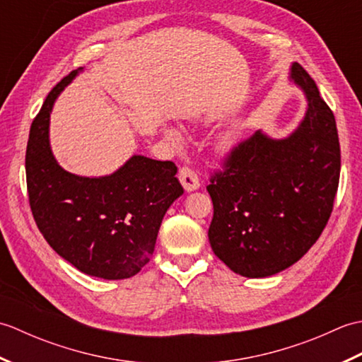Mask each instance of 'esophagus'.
Instances as JSON below:
<instances>
[{
	"label": "esophagus",
	"mask_w": 362,
	"mask_h": 362,
	"mask_svg": "<svg viewBox=\"0 0 362 362\" xmlns=\"http://www.w3.org/2000/svg\"><path fill=\"white\" fill-rule=\"evenodd\" d=\"M179 180L182 183V187L185 188L187 193L196 191L199 187H201V182H199L197 174L188 166H183L179 171Z\"/></svg>",
	"instance_id": "34e87169"
}]
</instances>
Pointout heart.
Segmentation results:
<instances>
[{
  "mask_svg": "<svg viewBox=\"0 0 362 362\" xmlns=\"http://www.w3.org/2000/svg\"><path fill=\"white\" fill-rule=\"evenodd\" d=\"M163 134H165V136H166V140L174 143V144L182 141L180 130H177L175 127H165V129H163ZM218 146H219L221 151H228V149L233 148L235 141H233V138H230V136H222L221 140L218 141Z\"/></svg>",
  "mask_w": 362,
  "mask_h": 362,
  "instance_id": "1",
  "label": "heart"
}]
</instances>
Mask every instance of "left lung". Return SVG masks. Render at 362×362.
Segmentation results:
<instances>
[{
	"label": "left lung",
	"mask_w": 362,
	"mask_h": 362,
	"mask_svg": "<svg viewBox=\"0 0 362 362\" xmlns=\"http://www.w3.org/2000/svg\"><path fill=\"white\" fill-rule=\"evenodd\" d=\"M288 79L305 95L302 121L281 138L257 130L206 187L214 209L209 228L214 255L247 279L279 274L311 249L339 185L334 115L297 62Z\"/></svg>",
	"instance_id": "1"
}]
</instances>
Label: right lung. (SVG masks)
<instances>
[{"label":"right lung","instance_id":"1","mask_svg":"<svg viewBox=\"0 0 362 362\" xmlns=\"http://www.w3.org/2000/svg\"><path fill=\"white\" fill-rule=\"evenodd\" d=\"M78 68L46 98L30 126L26 182L35 224L45 240L78 271L124 280L141 271L156 247L165 213L183 194L173 161L132 156L117 171L87 177L59 165L49 143V118Z\"/></svg>","mask_w":362,"mask_h":362}]
</instances>
